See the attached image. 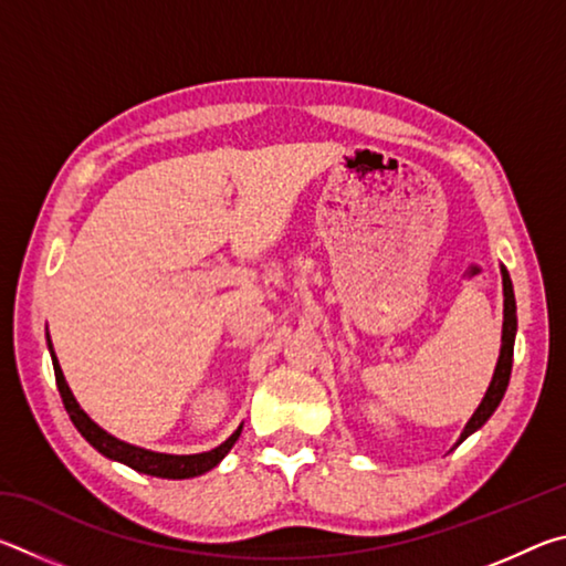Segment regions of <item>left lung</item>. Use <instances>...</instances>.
I'll return each mask as SVG.
<instances>
[{
	"label": "left lung",
	"instance_id": "left-lung-1",
	"mask_svg": "<svg viewBox=\"0 0 566 566\" xmlns=\"http://www.w3.org/2000/svg\"><path fill=\"white\" fill-rule=\"evenodd\" d=\"M502 282H504V327H502V352H500V361H496L492 385L486 389V395L482 399V405L476 407L472 419L467 421L462 437L459 442L476 432L479 427L484 424L486 419L494 415V409L500 407V401L506 391V385H510V375H512V357H514V334H516V302H514V290H512V280L510 272L502 266ZM457 442V444H459Z\"/></svg>",
	"mask_w": 566,
	"mask_h": 566
}]
</instances>
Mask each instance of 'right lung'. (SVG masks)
Wrapping results in <instances>:
<instances>
[{
  "mask_svg": "<svg viewBox=\"0 0 566 566\" xmlns=\"http://www.w3.org/2000/svg\"><path fill=\"white\" fill-rule=\"evenodd\" d=\"M50 352H52V364H54V377H56V389H60L62 401H64V409L70 419L74 421V427L80 429V434L87 439V442L102 452L104 457L109 459H117V462L127 464L132 469H137L142 474H151V476H161V479H189V476H199L209 472V469H214L222 459L227 457L229 449L234 447V442L242 434V427L237 429V432L227 439L224 444H219L212 452H202V454H187V457H177V454H159V452H149V449H139V447H132L127 442H119L117 437H112L104 432L102 427L94 424V421L84 415V409L76 405L74 395L66 387L64 375H62V367L60 361L54 357V349H52V342H50Z\"/></svg>",
  "mask_w": 566,
  "mask_h": 566,
  "instance_id": "right-lung-1",
  "label": "right lung"
}]
</instances>
